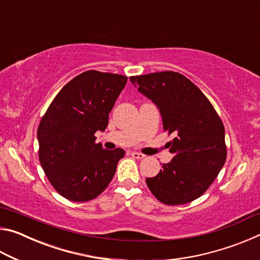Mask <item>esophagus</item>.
Returning a JSON list of instances; mask_svg holds the SVG:
<instances>
[{
	"mask_svg": "<svg viewBox=\"0 0 260 260\" xmlns=\"http://www.w3.org/2000/svg\"><path fill=\"white\" fill-rule=\"evenodd\" d=\"M131 155L133 156L134 158H136V159H142V158L146 157V156L143 155V153L138 152V151H132V152H131Z\"/></svg>",
	"mask_w": 260,
	"mask_h": 260,
	"instance_id": "obj_1",
	"label": "esophagus"
}]
</instances>
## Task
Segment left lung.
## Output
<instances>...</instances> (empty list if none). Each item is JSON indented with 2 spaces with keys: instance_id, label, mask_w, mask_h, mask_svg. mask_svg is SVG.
Returning a JSON list of instances; mask_svg holds the SVG:
<instances>
[{
  "instance_id": "8db88e82",
  "label": "left lung",
  "mask_w": 260,
  "mask_h": 260,
  "mask_svg": "<svg viewBox=\"0 0 260 260\" xmlns=\"http://www.w3.org/2000/svg\"><path fill=\"white\" fill-rule=\"evenodd\" d=\"M141 94L159 109L164 131L174 134L172 160L146 181L156 199L181 205L208 190L226 161L225 127L213 105L197 86L173 71L129 78Z\"/></svg>"
}]
</instances>
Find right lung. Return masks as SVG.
<instances>
[{
	"label": "right lung",
	"instance_id": "obj_1",
	"mask_svg": "<svg viewBox=\"0 0 260 260\" xmlns=\"http://www.w3.org/2000/svg\"><path fill=\"white\" fill-rule=\"evenodd\" d=\"M127 77L89 70L56 95L38 128L39 159L51 186L72 202L94 200L111 182L124 149L95 142Z\"/></svg>",
	"mask_w": 260,
	"mask_h": 260
}]
</instances>
